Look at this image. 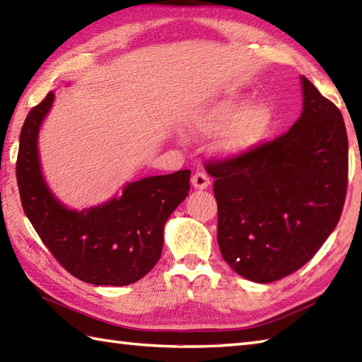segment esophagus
<instances>
[{"mask_svg":"<svg viewBox=\"0 0 362 362\" xmlns=\"http://www.w3.org/2000/svg\"><path fill=\"white\" fill-rule=\"evenodd\" d=\"M192 185L198 189H204L211 185V179L203 170H198L192 175Z\"/></svg>","mask_w":362,"mask_h":362,"instance_id":"obj_1","label":"esophagus"}]
</instances>
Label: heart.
Segmentation results:
<instances>
[{"label":"heart","mask_w":362,"mask_h":362,"mask_svg":"<svg viewBox=\"0 0 362 362\" xmlns=\"http://www.w3.org/2000/svg\"><path fill=\"white\" fill-rule=\"evenodd\" d=\"M273 126V113L265 103L250 105L246 97H228L201 110L189 119V129L198 134L222 131L217 148L238 156L257 148Z\"/></svg>","instance_id":"heart-1"}]
</instances>
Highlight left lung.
<instances>
[{"label": "left lung", "mask_w": 362, "mask_h": 362, "mask_svg": "<svg viewBox=\"0 0 362 362\" xmlns=\"http://www.w3.org/2000/svg\"><path fill=\"white\" fill-rule=\"evenodd\" d=\"M303 112L283 136L252 151L211 159L217 241L243 278L273 283L313 255L339 223L348 187L340 110L302 76Z\"/></svg>", "instance_id": "left-lung-1"}]
</instances>
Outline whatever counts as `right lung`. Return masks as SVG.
<instances>
[{"label": "right lung", "mask_w": 362, "mask_h": 362, "mask_svg": "<svg viewBox=\"0 0 362 362\" xmlns=\"http://www.w3.org/2000/svg\"><path fill=\"white\" fill-rule=\"evenodd\" d=\"M54 102L49 93L27 115L16 175L23 212L56 260L73 276L95 286H127L156 265L164 225L187 198L189 170L127 183L119 198L70 211L47 188L38 158V131Z\"/></svg>", "instance_id": "right-lung-1"}]
</instances>
